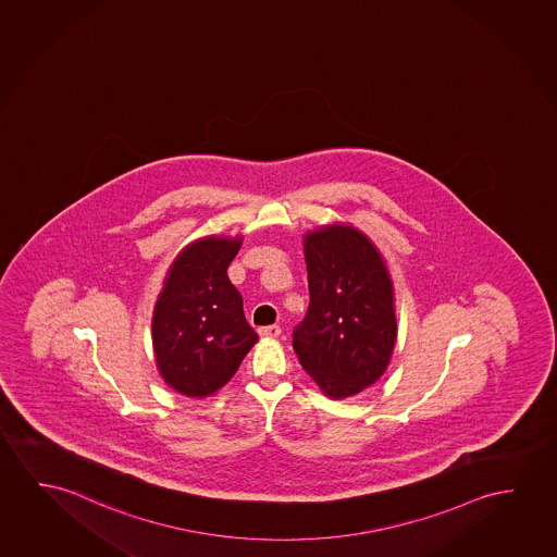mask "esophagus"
Masks as SVG:
<instances>
[{"mask_svg": "<svg viewBox=\"0 0 557 557\" xmlns=\"http://www.w3.org/2000/svg\"><path fill=\"white\" fill-rule=\"evenodd\" d=\"M258 334H260V337L272 339V337H280L282 335V327L280 325H265V327L258 330Z\"/></svg>", "mask_w": 557, "mask_h": 557, "instance_id": "obj_1", "label": "esophagus"}]
</instances>
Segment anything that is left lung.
<instances>
[{"mask_svg":"<svg viewBox=\"0 0 557 557\" xmlns=\"http://www.w3.org/2000/svg\"><path fill=\"white\" fill-rule=\"evenodd\" d=\"M302 247L310 305L293 349L322 394L345 399L376 384L392 360L394 282L376 245L351 223L305 233Z\"/></svg>","mask_w":557,"mask_h":557,"instance_id":"obj_1","label":"left lung"}]
</instances>
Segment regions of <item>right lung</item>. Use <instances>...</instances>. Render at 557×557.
Here are the masks:
<instances>
[{
	"label": "right lung",
	"instance_id": "1",
	"mask_svg": "<svg viewBox=\"0 0 557 557\" xmlns=\"http://www.w3.org/2000/svg\"><path fill=\"white\" fill-rule=\"evenodd\" d=\"M243 237L208 235L175 257L156 300V367L175 392L202 399L232 380L258 335L227 277Z\"/></svg>",
	"mask_w": 557,
	"mask_h": 557
}]
</instances>
